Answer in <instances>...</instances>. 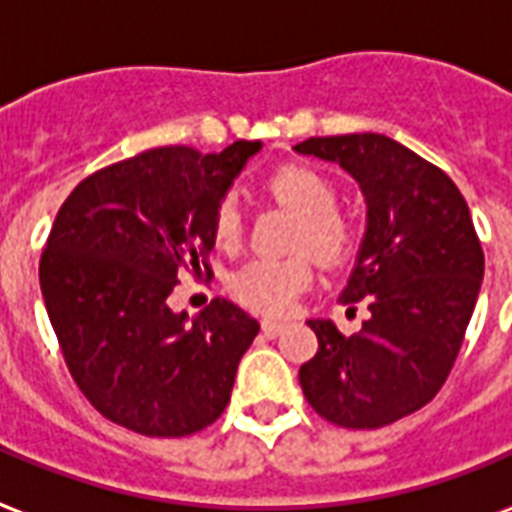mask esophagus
Wrapping results in <instances>:
<instances>
[{"mask_svg": "<svg viewBox=\"0 0 512 512\" xmlns=\"http://www.w3.org/2000/svg\"><path fill=\"white\" fill-rule=\"evenodd\" d=\"M260 328H263V333H266L268 339H276L279 333L285 331L287 323H282V320H263V323H260Z\"/></svg>", "mask_w": 512, "mask_h": 512, "instance_id": "obj_1", "label": "esophagus"}]
</instances>
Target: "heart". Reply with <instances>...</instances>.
<instances>
[{
    "mask_svg": "<svg viewBox=\"0 0 512 512\" xmlns=\"http://www.w3.org/2000/svg\"><path fill=\"white\" fill-rule=\"evenodd\" d=\"M266 189L279 203L298 211L293 249H309L325 263H339L352 246L350 222L336 211V192L320 170L309 165H282L266 179ZM211 230L219 246H233L241 236L236 198H222L214 208ZM314 268L306 255L285 260H252L230 276V293L249 309L282 314L312 285Z\"/></svg>",
    "mask_w": 512,
    "mask_h": 512,
    "instance_id": "1",
    "label": "heart"
}]
</instances>
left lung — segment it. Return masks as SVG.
Masks as SVG:
<instances>
[{"label":"left lung","instance_id":"obj_1","mask_svg":"<svg viewBox=\"0 0 512 512\" xmlns=\"http://www.w3.org/2000/svg\"><path fill=\"white\" fill-rule=\"evenodd\" d=\"M293 149L336 162L361 187L366 233L339 301L369 309L352 336L309 320L320 347L298 380L325 420L380 429L429 404L448 380L478 301L483 249L448 173L399 140L352 132Z\"/></svg>","mask_w":512,"mask_h":512}]
</instances>
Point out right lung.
I'll list each match as a JSON object with an SVG mask.
<instances>
[{
    "instance_id": "1",
    "label": "right lung",
    "mask_w": 512,
    "mask_h": 512,
    "mask_svg": "<svg viewBox=\"0 0 512 512\" xmlns=\"http://www.w3.org/2000/svg\"><path fill=\"white\" fill-rule=\"evenodd\" d=\"M260 149H149L83 179L56 214L45 309L83 396L124 429L187 437L225 412L260 325L225 298L189 320L168 295L214 249V208Z\"/></svg>"
}]
</instances>
